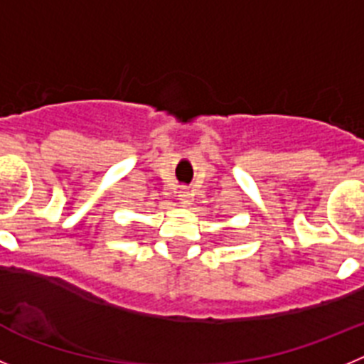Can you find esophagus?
<instances>
[{
	"mask_svg": "<svg viewBox=\"0 0 364 364\" xmlns=\"http://www.w3.org/2000/svg\"><path fill=\"white\" fill-rule=\"evenodd\" d=\"M178 198H180V204L182 205H189L193 200V191L188 188H180L178 189Z\"/></svg>",
	"mask_w": 364,
	"mask_h": 364,
	"instance_id": "esophagus-1",
	"label": "esophagus"
}]
</instances>
